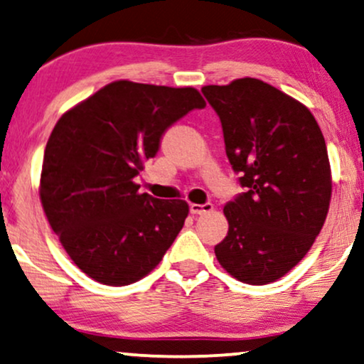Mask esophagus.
Returning a JSON list of instances; mask_svg holds the SVG:
<instances>
[{"mask_svg":"<svg viewBox=\"0 0 364 364\" xmlns=\"http://www.w3.org/2000/svg\"><path fill=\"white\" fill-rule=\"evenodd\" d=\"M210 210H214V205L212 204H191V214L202 215L209 214Z\"/></svg>","mask_w":364,"mask_h":364,"instance_id":"esophagus-1","label":"esophagus"}]
</instances>
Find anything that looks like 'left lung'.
<instances>
[{
  "mask_svg": "<svg viewBox=\"0 0 364 364\" xmlns=\"http://www.w3.org/2000/svg\"><path fill=\"white\" fill-rule=\"evenodd\" d=\"M225 154L245 192L228 202L229 232L215 257L252 286L286 276L326 220L333 178L326 141L309 108L257 78L207 85Z\"/></svg>",
  "mask_w": 364,
  "mask_h": 364,
  "instance_id": "8db88e82",
  "label": "left lung"
}]
</instances>
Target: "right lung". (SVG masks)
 Listing matches in <instances>:
<instances>
[{"instance_id":"1","label":"right lung","mask_w":364,"mask_h":364,"mask_svg":"<svg viewBox=\"0 0 364 364\" xmlns=\"http://www.w3.org/2000/svg\"><path fill=\"white\" fill-rule=\"evenodd\" d=\"M205 100L192 87L117 80L56 122L43 155L40 200L75 266L127 286L157 267L188 215L186 200L140 193L134 177L162 134Z\"/></svg>"}]
</instances>
